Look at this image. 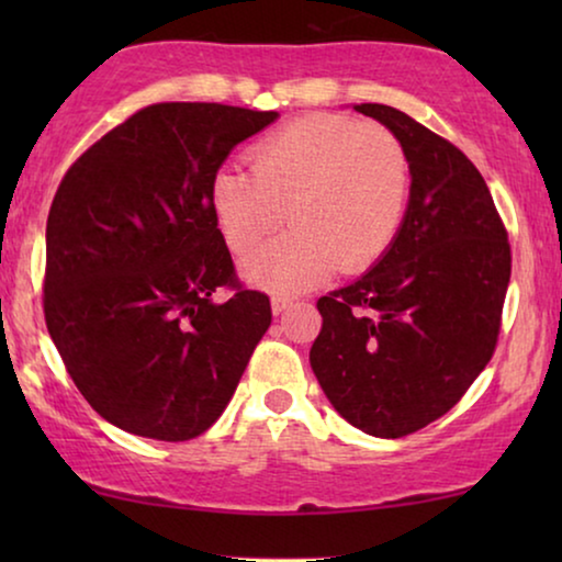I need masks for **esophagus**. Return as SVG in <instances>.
Wrapping results in <instances>:
<instances>
[{
    "instance_id": "obj_1",
    "label": "esophagus",
    "mask_w": 562,
    "mask_h": 562,
    "mask_svg": "<svg viewBox=\"0 0 562 562\" xmlns=\"http://www.w3.org/2000/svg\"><path fill=\"white\" fill-rule=\"evenodd\" d=\"M271 306H273V314H281L283 310H289V306H291V299L283 296V294H273Z\"/></svg>"
}]
</instances>
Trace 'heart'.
Segmentation results:
<instances>
[{"label": "heart", "mask_w": 562, "mask_h": 562, "mask_svg": "<svg viewBox=\"0 0 562 562\" xmlns=\"http://www.w3.org/2000/svg\"><path fill=\"white\" fill-rule=\"evenodd\" d=\"M248 171L225 168L210 202L227 248L245 256L281 225L289 233L245 260L260 286L296 291L337 268H371L402 227L412 168L389 127L340 114H306L248 150Z\"/></svg>", "instance_id": "obj_1"}]
</instances>
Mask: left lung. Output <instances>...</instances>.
<instances>
[{"label":"left lung","mask_w":562,"mask_h":562,"mask_svg":"<svg viewBox=\"0 0 562 562\" xmlns=\"http://www.w3.org/2000/svg\"><path fill=\"white\" fill-rule=\"evenodd\" d=\"M356 112L402 140L409 206L379 263L317 302L322 329L310 363L352 427L396 440L448 414L488 366L512 248L463 150L394 106L356 104Z\"/></svg>","instance_id":"1"}]
</instances>
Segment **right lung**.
I'll return each instance as SVG.
<instances>
[{"instance_id":"right-lung-1","label":"right lung","mask_w":562,"mask_h":562,"mask_svg":"<svg viewBox=\"0 0 562 562\" xmlns=\"http://www.w3.org/2000/svg\"><path fill=\"white\" fill-rule=\"evenodd\" d=\"M276 117L143 106L89 145L53 196L45 325L81 396L125 432H206L271 325V299L237 279L210 187L229 150Z\"/></svg>"}]
</instances>
